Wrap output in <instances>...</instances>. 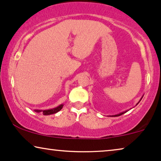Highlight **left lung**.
<instances>
[{
  "label": "left lung",
  "instance_id": "obj_1",
  "mask_svg": "<svg viewBox=\"0 0 161 161\" xmlns=\"http://www.w3.org/2000/svg\"><path fill=\"white\" fill-rule=\"evenodd\" d=\"M142 99H141V100H142ZM141 100H140V101H141ZM138 103H139V102H138ZM138 103H137V104H138ZM126 112H127V111H125V112H122V113H120V114H116V115L111 116H121V115H122L123 114L126 113Z\"/></svg>",
  "mask_w": 161,
  "mask_h": 161
}]
</instances>
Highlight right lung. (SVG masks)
I'll use <instances>...</instances> for the list:
<instances>
[{"mask_svg":"<svg viewBox=\"0 0 161 161\" xmlns=\"http://www.w3.org/2000/svg\"><path fill=\"white\" fill-rule=\"evenodd\" d=\"M63 105H64L63 104H61L60 105H58V107L54 108H52V109L43 110V111H42V110H35V111L37 112V113L42 112L43 115H50V114H53L57 113V112H58L60 110H61V108H62Z\"/></svg>","mask_w":161,"mask_h":161,"instance_id":"right-lung-1","label":"right lung"}]
</instances>
